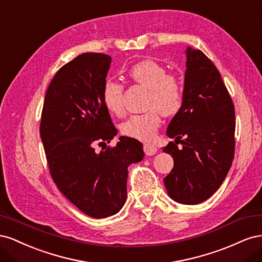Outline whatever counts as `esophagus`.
<instances>
[{
    "instance_id": "34e87169",
    "label": "esophagus",
    "mask_w": 262,
    "mask_h": 262,
    "mask_svg": "<svg viewBox=\"0 0 262 262\" xmlns=\"http://www.w3.org/2000/svg\"><path fill=\"white\" fill-rule=\"evenodd\" d=\"M143 149H144V153L148 156L154 155L157 152V147L154 144H150V143H144Z\"/></svg>"
}]
</instances>
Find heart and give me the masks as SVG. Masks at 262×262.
Returning a JSON list of instances; mask_svg holds the SVG:
<instances>
[{
    "mask_svg": "<svg viewBox=\"0 0 262 262\" xmlns=\"http://www.w3.org/2000/svg\"><path fill=\"white\" fill-rule=\"evenodd\" d=\"M130 80L148 90L145 107L146 113L133 115L121 123L123 136L141 141L153 139L161 125V115L175 116L184 102V89L179 80L167 74V70L160 63L146 59L133 64L128 70ZM102 102L110 114L121 117L124 114L123 86L113 80L105 82L102 87Z\"/></svg>",
    "mask_w": 262,
    "mask_h": 262,
    "instance_id": "1",
    "label": "heart"
}]
</instances>
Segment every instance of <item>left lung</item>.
Returning a JSON list of instances; mask_svg holds the SVG:
<instances>
[{"label": "left lung", "instance_id": "left-lung-1", "mask_svg": "<svg viewBox=\"0 0 262 262\" xmlns=\"http://www.w3.org/2000/svg\"><path fill=\"white\" fill-rule=\"evenodd\" d=\"M186 54L184 102L166 132L175 142L163 148L172 156L173 168L164 184L173 201L198 204L216 191L231 168L235 110L213 62L190 47Z\"/></svg>", "mask_w": 262, "mask_h": 262}]
</instances>
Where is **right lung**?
Wrapping results in <instances>:
<instances>
[{
	"label": "right lung",
	"mask_w": 262,
	"mask_h": 262,
	"mask_svg": "<svg viewBox=\"0 0 262 262\" xmlns=\"http://www.w3.org/2000/svg\"><path fill=\"white\" fill-rule=\"evenodd\" d=\"M110 63L107 54L87 52L63 66L47 90L40 122L53 181L70 202L95 219L121 210L128 167L144 157L141 142L128 137L95 150L117 136L101 97Z\"/></svg>",
	"instance_id": "add662e5"
}]
</instances>
